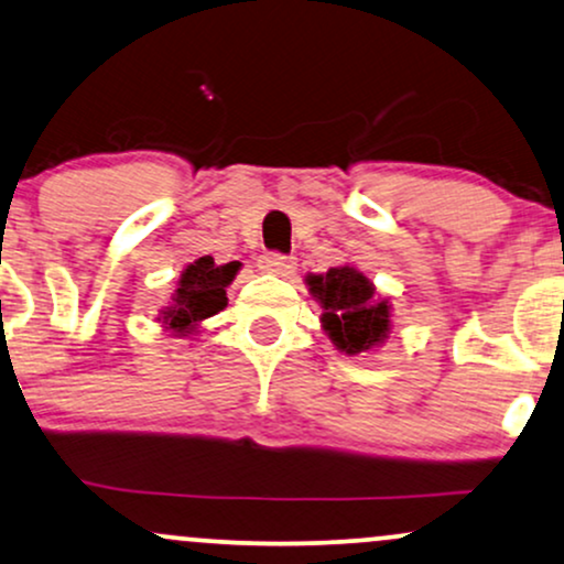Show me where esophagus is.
Returning a JSON list of instances; mask_svg holds the SVG:
<instances>
[{
    "label": "esophagus",
    "mask_w": 564,
    "mask_h": 564,
    "mask_svg": "<svg viewBox=\"0 0 564 564\" xmlns=\"http://www.w3.org/2000/svg\"><path fill=\"white\" fill-rule=\"evenodd\" d=\"M260 270L262 273H273V275H291L296 270V262L294 257L268 252L260 257Z\"/></svg>",
    "instance_id": "1"
}]
</instances>
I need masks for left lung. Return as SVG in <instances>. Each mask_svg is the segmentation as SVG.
Here are the masks:
<instances>
[{
    "instance_id": "obj_1",
    "label": "left lung",
    "mask_w": 564,
    "mask_h": 564,
    "mask_svg": "<svg viewBox=\"0 0 564 564\" xmlns=\"http://www.w3.org/2000/svg\"><path fill=\"white\" fill-rule=\"evenodd\" d=\"M304 283L323 307L321 325L338 351L357 357L383 347L391 334V304L355 264L307 273Z\"/></svg>"
}]
</instances>
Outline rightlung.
Listing matches in <instances>:
<instances>
[{
	"label": "right lung",
	"instance_id": "1",
	"mask_svg": "<svg viewBox=\"0 0 564 564\" xmlns=\"http://www.w3.org/2000/svg\"><path fill=\"white\" fill-rule=\"evenodd\" d=\"M239 270V262L217 264L213 257H199V260L186 264L178 283H175L171 304L160 310L158 323L181 338L199 334L207 317L226 310V289L234 283Z\"/></svg>",
	"mask_w": 564,
	"mask_h": 564
}]
</instances>
